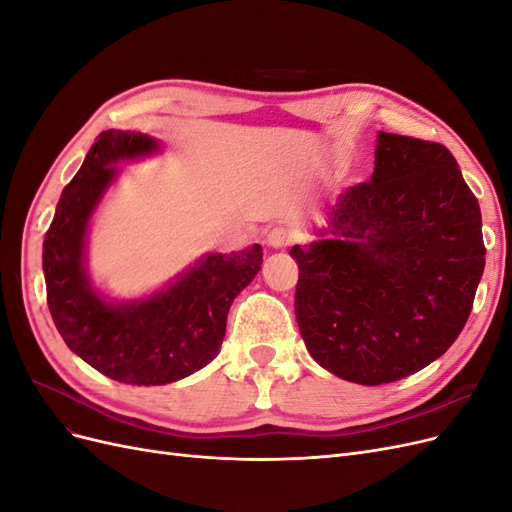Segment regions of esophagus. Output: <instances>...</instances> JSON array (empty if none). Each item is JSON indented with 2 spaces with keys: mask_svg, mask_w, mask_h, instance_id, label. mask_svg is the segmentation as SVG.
I'll return each mask as SVG.
<instances>
[{
  "mask_svg": "<svg viewBox=\"0 0 512 512\" xmlns=\"http://www.w3.org/2000/svg\"><path fill=\"white\" fill-rule=\"evenodd\" d=\"M288 243H290V235L284 228H273L267 235V245L273 247V250H284Z\"/></svg>",
  "mask_w": 512,
  "mask_h": 512,
  "instance_id": "obj_1",
  "label": "esophagus"
}]
</instances>
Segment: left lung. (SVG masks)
<instances>
[{"label": "left lung", "mask_w": 512, "mask_h": 512, "mask_svg": "<svg viewBox=\"0 0 512 512\" xmlns=\"http://www.w3.org/2000/svg\"><path fill=\"white\" fill-rule=\"evenodd\" d=\"M367 183L294 245V314L316 363L356 384L416 374L453 346L485 269L478 200L444 145L378 132Z\"/></svg>", "instance_id": "left-lung-1"}]
</instances>
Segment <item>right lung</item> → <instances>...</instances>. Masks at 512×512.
<instances>
[{"label": "right lung", "mask_w": 512, "mask_h": 512, "mask_svg": "<svg viewBox=\"0 0 512 512\" xmlns=\"http://www.w3.org/2000/svg\"><path fill=\"white\" fill-rule=\"evenodd\" d=\"M162 151L149 134L106 130L66 185L42 243L46 303L66 346L100 374L136 386L192 376L218 356L226 316L262 265L258 243L205 254L147 297L117 301L87 271L89 224L119 177V162Z\"/></svg>", "instance_id": "right-lung-1"}]
</instances>
